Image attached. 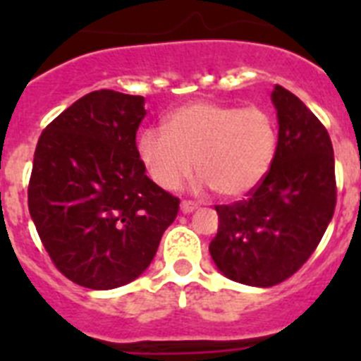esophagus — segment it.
<instances>
[{
    "mask_svg": "<svg viewBox=\"0 0 361 361\" xmlns=\"http://www.w3.org/2000/svg\"><path fill=\"white\" fill-rule=\"evenodd\" d=\"M197 209V202H191V200H183L180 202V212L183 213H191Z\"/></svg>",
    "mask_w": 361,
    "mask_h": 361,
    "instance_id": "1",
    "label": "esophagus"
}]
</instances>
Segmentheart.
Wrapping results in <instances>:
<instances>
[{
    "instance_id": "heart-1",
    "label": "heart",
    "mask_w": 361,
    "mask_h": 361,
    "mask_svg": "<svg viewBox=\"0 0 361 361\" xmlns=\"http://www.w3.org/2000/svg\"><path fill=\"white\" fill-rule=\"evenodd\" d=\"M279 124L266 106L197 101L175 110L166 130L139 137V157L164 190H177L193 170L216 195L242 197L262 183L275 162Z\"/></svg>"
}]
</instances>
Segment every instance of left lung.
<instances>
[{"label":"left lung","instance_id":"obj_1","mask_svg":"<svg viewBox=\"0 0 361 361\" xmlns=\"http://www.w3.org/2000/svg\"><path fill=\"white\" fill-rule=\"evenodd\" d=\"M279 148L269 173L244 200L215 206L213 262L235 282L271 288L304 266L336 206L331 137L295 94L276 85Z\"/></svg>","mask_w":361,"mask_h":361}]
</instances>
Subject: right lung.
Wrapping results in <instances>:
<instances>
[{
    "label": "right lung",
    "mask_w": 361,
    "mask_h": 361,
    "mask_svg": "<svg viewBox=\"0 0 361 361\" xmlns=\"http://www.w3.org/2000/svg\"><path fill=\"white\" fill-rule=\"evenodd\" d=\"M145 97L95 90L37 141L28 212L54 266L73 283L114 289L149 266L180 200L145 173L135 135Z\"/></svg>",
    "instance_id": "right-lung-1"
}]
</instances>
